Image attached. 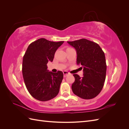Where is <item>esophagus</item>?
<instances>
[{"mask_svg":"<svg viewBox=\"0 0 129 129\" xmlns=\"http://www.w3.org/2000/svg\"><path fill=\"white\" fill-rule=\"evenodd\" d=\"M63 76H64V77H66L67 76L68 74H69L68 72H67V71H63Z\"/></svg>","mask_w":129,"mask_h":129,"instance_id":"esophagus-1","label":"esophagus"}]
</instances>
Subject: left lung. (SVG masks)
Instances as JSON below:
<instances>
[{
    "mask_svg": "<svg viewBox=\"0 0 129 129\" xmlns=\"http://www.w3.org/2000/svg\"><path fill=\"white\" fill-rule=\"evenodd\" d=\"M76 49L77 64L82 66L83 76L74 74L75 81L72 91L83 99L89 100L98 95L103 87L107 72L104 53L96 43L85 39L67 41Z\"/></svg>",
    "mask_w": 129,
    "mask_h": 129,
    "instance_id": "1",
    "label": "left lung"
}]
</instances>
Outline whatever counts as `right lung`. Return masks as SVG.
I'll return each instance as SVG.
<instances>
[{"instance_id":"obj_1","label":"right lung","mask_w":129,"mask_h":129,"mask_svg":"<svg viewBox=\"0 0 129 129\" xmlns=\"http://www.w3.org/2000/svg\"><path fill=\"white\" fill-rule=\"evenodd\" d=\"M63 42L41 38L27 48L23 57L22 75L27 90L34 99L49 101L59 92L63 74L61 71L49 72L47 64L53 61L56 50Z\"/></svg>"}]
</instances>
